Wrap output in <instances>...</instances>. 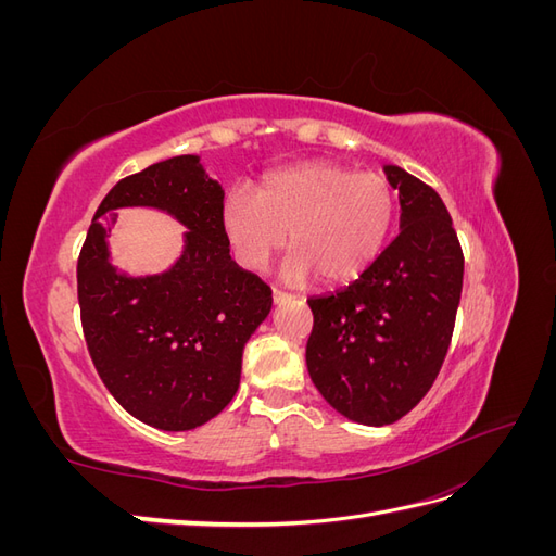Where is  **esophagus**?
I'll use <instances>...</instances> for the list:
<instances>
[{"instance_id":"34e87169","label":"esophagus","mask_w":556,"mask_h":556,"mask_svg":"<svg viewBox=\"0 0 556 556\" xmlns=\"http://www.w3.org/2000/svg\"><path fill=\"white\" fill-rule=\"evenodd\" d=\"M290 299V294H285V292H280V290H274V304L278 306V304H282V301H288Z\"/></svg>"}]
</instances>
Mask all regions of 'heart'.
I'll use <instances>...</instances> for the list:
<instances>
[{"instance_id":"b5f03b06","label":"heart","mask_w":556,"mask_h":556,"mask_svg":"<svg viewBox=\"0 0 556 556\" xmlns=\"http://www.w3.org/2000/svg\"><path fill=\"white\" fill-rule=\"evenodd\" d=\"M396 194L387 178L336 162H308L268 174L257 197L233 190L223 225L237 260L264 271L290 243L282 276L304 285H345L364 276L390 243Z\"/></svg>"}]
</instances>
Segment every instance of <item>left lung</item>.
I'll return each instance as SVG.
<instances>
[{"label": "left lung", "instance_id": "obj_1", "mask_svg": "<svg viewBox=\"0 0 556 556\" xmlns=\"http://www.w3.org/2000/svg\"><path fill=\"white\" fill-rule=\"evenodd\" d=\"M399 190V233L348 288L311 296L306 366L343 417L384 427L410 413L439 376L457 317L464 255L433 188L384 164Z\"/></svg>", "mask_w": 556, "mask_h": 556}]
</instances>
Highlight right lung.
<instances>
[{"instance_id": "obj_1", "label": "right lung", "mask_w": 556, "mask_h": 556, "mask_svg": "<svg viewBox=\"0 0 556 556\" xmlns=\"http://www.w3.org/2000/svg\"><path fill=\"white\" fill-rule=\"evenodd\" d=\"M223 185L199 155L123 178L99 204L78 257L83 333L99 378L143 425L190 431L233 399L243 348L271 311V290L229 255ZM150 207L186 227L175 264L129 275L110 255L114 211Z\"/></svg>"}]
</instances>
